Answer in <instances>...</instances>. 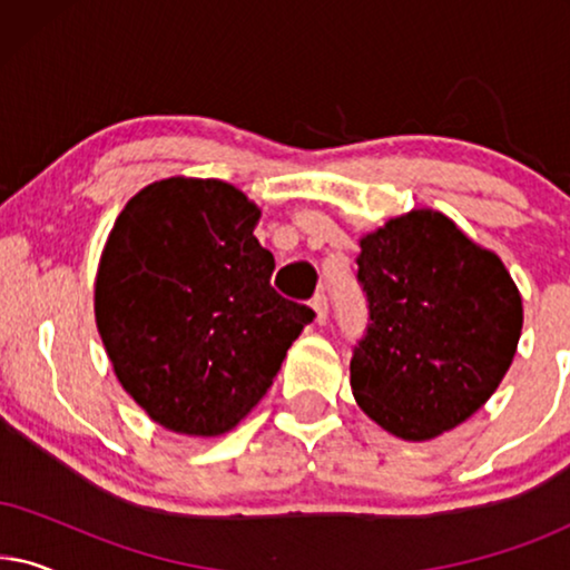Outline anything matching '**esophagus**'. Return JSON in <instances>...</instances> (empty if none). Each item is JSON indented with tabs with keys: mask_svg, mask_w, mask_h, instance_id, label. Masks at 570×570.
<instances>
[{
	"mask_svg": "<svg viewBox=\"0 0 570 570\" xmlns=\"http://www.w3.org/2000/svg\"><path fill=\"white\" fill-rule=\"evenodd\" d=\"M311 308H314L316 322L324 324L326 316H330V303H326V295L324 293H316L314 298H311Z\"/></svg>",
	"mask_w": 570,
	"mask_h": 570,
	"instance_id": "obj_1",
	"label": "esophagus"
}]
</instances>
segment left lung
<instances>
[{"mask_svg": "<svg viewBox=\"0 0 570 570\" xmlns=\"http://www.w3.org/2000/svg\"><path fill=\"white\" fill-rule=\"evenodd\" d=\"M357 283L368 326L350 386L371 420L404 441H431L472 417L501 384L524 324L509 269L435 209L365 233Z\"/></svg>", "mask_w": 570, "mask_h": 570, "instance_id": "left-lung-1", "label": "left lung"}]
</instances>
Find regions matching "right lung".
Instances as JSON below:
<instances>
[{
	"label": "right lung",
	"mask_w": 570,
	"mask_h": 570,
	"mask_svg": "<svg viewBox=\"0 0 570 570\" xmlns=\"http://www.w3.org/2000/svg\"><path fill=\"white\" fill-rule=\"evenodd\" d=\"M259 207L217 178H163L116 217L96 277L114 373L155 423L223 435L267 394L314 311L269 285Z\"/></svg>",
	"instance_id": "obj_1"
}]
</instances>
